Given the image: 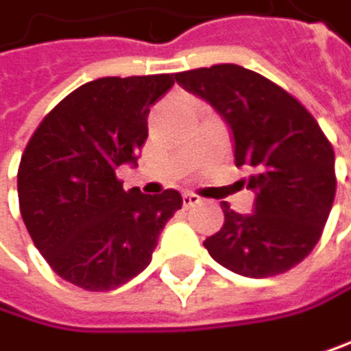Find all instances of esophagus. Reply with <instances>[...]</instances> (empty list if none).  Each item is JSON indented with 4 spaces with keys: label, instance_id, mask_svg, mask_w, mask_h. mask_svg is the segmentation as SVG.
<instances>
[{
    "label": "esophagus",
    "instance_id": "1",
    "mask_svg": "<svg viewBox=\"0 0 351 351\" xmlns=\"http://www.w3.org/2000/svg\"><path fill=\"white\" fill-rule=\"evenodd\" d=\"M202 200L196 196V193H191V191H187V193H183V206L185 208H191V206H196V204H200Z\"/></svg>",
    "mask_w": 351,
    "mask_h": 351
}]
</instances>
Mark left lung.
Returning a JSON list of instances; mask_svg holds the SVG:
<instances>
[{"label": "left lung", "instance_id": "8db88e82", "mask_svg": "<svg viewBox=\"0 0 351 351\" xmlns=\"http://www.w3.org/2000/svg\"><path fill=\"white\" fill-rule=\"evenodd\" d=\"M232 132L234 162L256 193L254 213L221 202L223 226L204 241L215 262L243 277L290 271L322 237L335 200V151L315 119L269 78L221 63L174 76Z\"/></svg>", "mask_w": 351, "mask_h": 351}]
</instances>
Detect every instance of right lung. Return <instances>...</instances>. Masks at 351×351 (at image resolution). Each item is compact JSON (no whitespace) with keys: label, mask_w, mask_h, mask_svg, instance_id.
Wrapping results in <instances>:
<instances>
[{"label":"right lung","mask_w":351,"mask_h":351,"mask_svg":"<svg viewBox=\"0 0 351 351\" xmlns=\"http://www.w3.org/2000/svg\"><path fill=\"white\" fill-rule=\"evenodd\" d=\"M172 74L106 76L74 89L44 117L19 166L21 215L51 269L82 290L106 292L143 273L183 198L130 191L119 166H136L151 106Z\"/></svg>","instance_id":"1"}]
</instances>
